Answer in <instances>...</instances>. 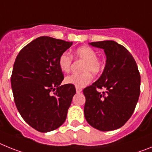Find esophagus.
<instances>
[{
	"label": "esophagus",
	"instance_id": "esophagus-1",
	"mask_svg": "<svg viewBox=\"0 0 152 152\" xmlns=\"http://www.w3.org/2000/svg\"><path fill=\"white\" fill-rule=\"evenodd\" d=\"M76 92H77V93H80V92H81L82 91H83V89H82L81 88H78V87H76Z\"/></svg>",
	"mask_w": 152,
	"mask_h": 152
}]
</instances>
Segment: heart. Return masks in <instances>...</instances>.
I'll list each match as a JSON object with an SVG mask.
<instances>
[{
    "mask_svg": "<svg viewBox=\"0 0 152 152\" xmlns=\"http://www.w3.org/2000/svg\"><path fill=\"white\" fill-rule=\"evenodd\" d=\"M74 56L77 59L84 60L82 66V71L83 72L67 76L65 79V83L78 88H83L92 82V75L91 72L93 74H99L103 69V63L97 58V53L87 46L79 47L75 51ZM72 62V58L70 54L67 52L63 53L58 60L60 70L63 72H69Z\"/></svg>",
    "mask_w": 152,
    "mask_h": 152,
    "instance_id": "obj_1",
    "label": "heart"
}]
</instances>
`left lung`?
<instances>
[{
	"instance_id": "1",
	"label": "left lung",
	"mask_w": 152,
	"mask_h": 152,
	"mask_svg": "<svg viewBox=\"0 0 152 152\" xmlns=\"http://www.w3.org/2000/svg\"><path fill=\"white\" fill-rule=\"evenodd\" d=\"M103 49L106 63L99 80L83 89L87 122L102 132L123 126L134 113L140 95L141 76L136 62L127 49L113 40L92 42ZM97 88H105L102 94Z\"/></svg>"
}]
</instances>
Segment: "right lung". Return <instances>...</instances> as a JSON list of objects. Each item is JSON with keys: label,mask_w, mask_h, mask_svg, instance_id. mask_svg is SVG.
Masks as SVG:
<instances>
[{"label": "right lung", "mask_w": 152, "mask_h": 152, "mask_svg": "<svg viewBox=\"0 0 152 152\" xmlns=\"http://www.w3.org/2000/svg\"><path fill=\"white\" fill-rule=\"evenodd\" d=\"M72 44L39 37L25 46L14 62L10 82L16 106L25 122L40 132L64 123L76 94L74 86H60L64 76L58 65L60 55Z\"/></svg>", "instance_id": "obj_1"}]
</instances>
